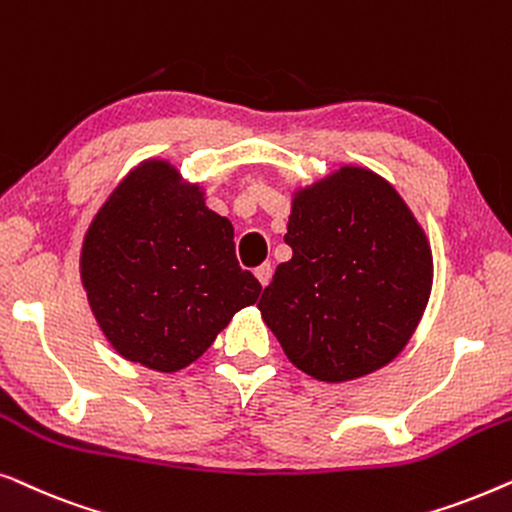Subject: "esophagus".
<instances>
[{"mask_svg": "<svg viewBox=\"0 0 512 512\" xmlns=\"http://www.w3.org/2000/svg\"><path fill=\"white\" fill-rule=\"evenodd\" d=\"M254 275H256L258 282H261V286H268L270 279H272V265L270 263L258 265V268L254 270Z\"/></svg>", "mask_w": 512, "mask_h": 512, "instance_id": "esophagus-1", "label": "esophagus"}]
</instances>
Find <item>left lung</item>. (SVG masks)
Here are the masks:
<instances>
[{"label": "left lung", "instance_id": "1", "mask_svg": "<svg viewBox=\"0 0 512 512\" xmlns=\"http://www.w3.org/2000/svg\"><path fill=\"white\" fill-rule=\"evenodd\" d=\"M291 261L258 310L293 366L347 382L394 361L429 303L433 258L396 188L345 165L293 195Z\"/></svg>", "mask_w": 512, "mask_h": 512}]
</instances>
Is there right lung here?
I'll list each match as a JSON object with an SVG mask.
<instances>
[{
  "label": "right lung",
  "mask_w": 512,
  "mask_h": 512,
  "mask_svg": "<svg viewBox=\"0 0 512 512\" xmlns=\"http://www.w3.org/2000/svg\"><path fill=\"white\" fill-rule=\"evenodd\" d=\"M81 282L111 347L160 373L200 359L261 293L237 263L233 223L165 160L137 165L97 212Z\"/></svg>",
  "instance_id": "obj_1"
}]
</instances>
